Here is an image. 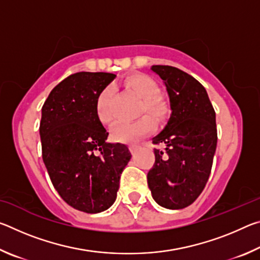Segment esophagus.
<instances>
[{
    "label": "esophagus",
    "mask_w": 260,
    "mask_h": 260,
    "mask_svg": "<svg viewBox=\"0 0 260 260\" xmlns=\"http://www.w3.org/2000/svg\"><path fill=\"white\" fill-rule=\"evenodd\" d=\"M139 148H140V146L138 143H133V144H131V146H129V150H131L132 153H134Z\"/></svg>",
    "instance_id": "34e87169"
}]
</instances>
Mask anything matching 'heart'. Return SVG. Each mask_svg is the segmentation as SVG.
<instances>
[{"instance_id": "heart-1", "label": "heart", "mask_w": 260, "mask_h": 260, "mask_svg": "<svg viewBox=\"0 0 260 260\" xmlns=\"http://www.w3.org/2000/svg\"><path fill=\"white\" fill-rule=\"evenodd\" d=\"M122 82L143 100L141 113L147 112L157 122H164L170 117V105L159 96V86L152 78L142 73H134L127 76ZM112 98L111 88H104L96 99V116L104 125H111L114 119ZM150 117L143 116L133 122H118L111 132L112 140L116 142L131 143L149 134L153 129V121Z\"/></svg>"}]
</instances>
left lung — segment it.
<instances>
[{
	"label": "left lung",
	"instance_id": "8db88e82",
	"mask_svg": "<svg viewBox=\"0 0 260 260\" xmlns=\"http://www.w3.org/2000/svg\"><path fill=\"white\" fill-rule=\"evenodd\" d=\"M164 81L171 117L153 144L155 162L148 172L152 199L162 208H187L203 191L217 148L215 112L205 88L190 74L169 65H152Z\"/></svg>",
	"mask_w": 260,
	"mask_h": 260
}]
</instances>
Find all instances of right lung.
I'll return each instance as SVG.
<instances>
[{"label":"right lung","mask_w":260,"mask_h":260,"mask_svg":"<svg viewBox=\"0 0 260 260\" xmlns=\"http://www.w3.org/2000/svg\"><path fill=\"white\" fill-rule=\"evenodd\" d=\"M116 74L78 72L60 81L42 107V158L52 184L69 205L86 213L109 209L131 159L122 143H108L95 102Z\"/></svg>","instance_id":"obj_1"}]
</instances>
